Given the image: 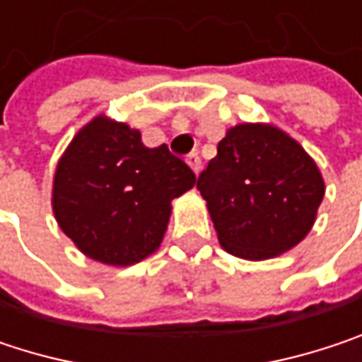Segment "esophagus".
<instances>
[{
    "label": "esophagus",
    "instance_id": "obj_1",
    "mask_svg": "<svg viewBox=\"0 0 362 362\" xmlns=\"http://www.w3.org/2000/svg\"><path fill=\"white\" fill-rule=\"evenodd\" d=\"M186 163H188V168H190L194 174H199V172H201V157H199L197 153H190V155L186 157Z\"/></svg>",
    "mask_w": 362,
    "mask_h": 362
}]
</instances>
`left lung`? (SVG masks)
Returning a JSON list of instances; mask_svg holds the SVG:
<instances>
[{
	"label": "left lung",
	"instance_id": "1",
	"mask_svg": "<svg viewBox=\"0 0 362 362\" xmlns=\"http://www.w3.org/2000/svg\"><path fill=\"white\" fill-rule=\"evenodd\" d=\"M197 188L220 245L252 262L293 250L315 226L325 197L315 159L270 123L230 127Z\"/></svg>",
	"mask_w": 362,
	"mask_h": 362
}]
</instances>
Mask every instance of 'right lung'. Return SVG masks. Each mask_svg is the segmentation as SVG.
Segmentation results:
<instances>
[{
    "label": "right lung",
    "instance_id": "obj_1",
    "mask_svg": "<svg viewBox=\"0 0 362 362\" xmlns=\"http://www.w3.org/2000/svg\"><path fill=\"white\" fill-rule=\"evenodd\" d=\"M194 182L165 144L148 148L140 129L96 115L58 159L52 211L83 255L132 266L159 250L172 201Z\"/></svg>",
    "mask_w": 362,
    "mask_h": 362
}]
</instances>
